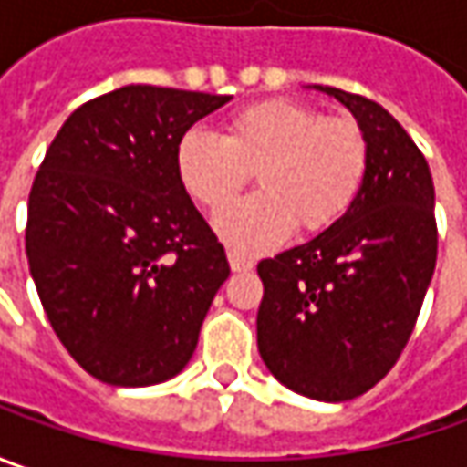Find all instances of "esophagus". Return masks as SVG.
<instances>
[{
	"instance_id": "obj_1",
	"label": "esophagus",
	"mask_w": 467,
	"mask_h": 467,
	"mask_svg": "<svg viewBox=\"0 0 467 467\" xmlns=\"http://www.w3.org/2000/svg\"><path fill=\"white\" fill-rule=\"evenodd\" d=\"M228 262H231V270H234V273H246V270L254 267L252 257H246L242 252H228Z\"/></svg>"
}]
</instances>
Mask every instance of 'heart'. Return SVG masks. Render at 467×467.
Listing matches in <instances>:
<instances>
[{
	"label": "heart",
	"mask_w": 467,
	"mask_h": 467,
	"mask_svg": "<svg viewBox=\"0 0 467 467\" xmlns=\"http://www.w3.org/2000/svg\"><path fill=\"white\" fill-rule=\"evenodd\" d=\"M368 142L350 117H325L291 99H267L225 119L223 135L187 130L176 176L205 210H221L255 173L261 192L215 218L242 252L280 244L294 228L322 234L340 223L367 184Z\"/></svg>",
	"instance_id": "1"
}]
</instances>
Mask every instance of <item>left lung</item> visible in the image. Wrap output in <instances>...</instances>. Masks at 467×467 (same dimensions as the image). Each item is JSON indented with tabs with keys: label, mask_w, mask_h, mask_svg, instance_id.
<instances>
[{
	"label": "left lung",
	"mask_w": 467,
	"mask_h": 467,
	"mask_svg": "<svg viewBox=\"0 0 467 467\" xmlns=\"http://www.w3.org/2000/svg\"><path fill=\"white\" fill-rule=\"evenodd\" d=\"M319 90L358 119L367 184L340 223L257 265V348L288 389L343 403L385 379L416 327L437 265L434 182L419 145L377 100Z\"/></svg>",
	"instance_id": "obj_1"
}]
</instances>
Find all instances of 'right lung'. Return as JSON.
I'll return each mask as SVG.
<instances>
[{
    "instance_id": "right-lung-1",
    "label": "right lung",
    "mask_w": 467,
    "mask_h": 467,
    "mask_svg": "<svg viewBox=\"0 0 467 467\" xmlns=\"http://www.w3.org/2000/svg\"><path fill=\"white\" fill-rule=\"evenodd\" d=\"M231 96L124 85L57 132L27 197L44 312L90 377L148 387L187 367L231 267L176 176V142Z\"/></svg>"
}]
</instances>
